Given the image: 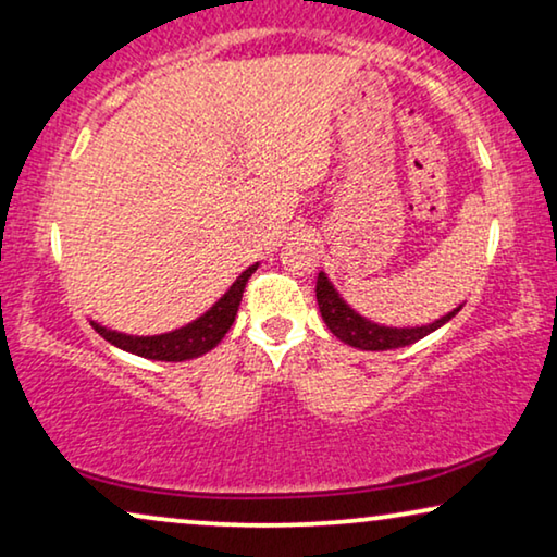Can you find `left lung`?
Wrapping results in <instances>:
<instances>
[{
    "mask_svg": "<svg viewBox=\"0 0 557 557\" xmlns=\"http://www.w3.org/2000/svg\"><path fill=\"white\" fill-rule=\"evenodd\" d=\"M315 297H318L320 315H323L325 325L331 327L335 338H341L343 343H348V346L360 348V350H394V348L411 346V343H417L421 338H426L429 333H434L436 327L449 323V320L461 310L459 305V308L446 312L444 318L419 327L379 325V323H371V320H366L363 315H358V312L338 295V289H335L333 282L325 277V272H320L318 275Z\"/></svg>",
    "mask_w": 557,
    "mask_h": 557,
    "instance_id": "1",
    "label": "left lung"
}]
</instances>
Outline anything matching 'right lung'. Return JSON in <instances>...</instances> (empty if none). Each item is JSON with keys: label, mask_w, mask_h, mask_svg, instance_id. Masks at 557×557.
<instances>
[{"label": "right lung", "mask_w": 557, "mask_h": 557, "mask_svg": "<svg viewBox=\"0 0 557 557\" xmlns=\"http://www.w3.org/2000/svg\"><path fill=\"white\" fill-rule=\"evenodd\" d=\"M257 264L247 268L242 275L232 282V287L219 297V300L211 305V308L203 312L201 318L194 320V323L176 327L171 333L161 335H125L119 331H111V327H103L100 323H92V327L103 335L108 343H113L115 348L128 350V354H136L140 358L151 360H191L203 354H209L211 348L216 346L219 341L224 338L226 331H230L234 318H237L242 293H245L247 280L252 277Z\"/></svg>", "instance_id": "obj_1"}]
</instances>
